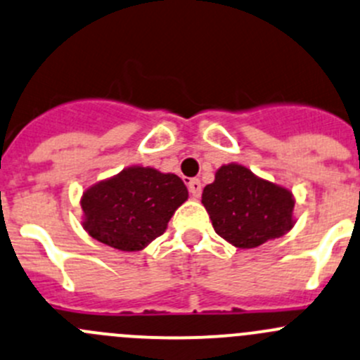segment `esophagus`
<instances>
[{"label": "esophagus", "instance_id": "obj_1", "mask_svg": "<svg viewBox=\"0 0 360 360\" xmlns=\"http://www.w3.org/2000/svg\"><path fill=\"white\" fill-rule=\"evenodd\" d=\"M188 190H190L191 197L197 200V198H200L202 195V183L198 179H190L188 181Z\"/></svg>", "mask_w": 360, "mask_h": 360}]
</instances>
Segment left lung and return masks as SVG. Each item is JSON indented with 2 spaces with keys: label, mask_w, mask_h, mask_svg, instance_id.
I'll use <instances>...</instances> for the list:
<instances>
[{
  "label": "left lung",
  "mask_w": 360,
  "mask_h": 360,
  "mask_svg": "<svg viewBox=\"0 0 360 360\" xmlns=\"http://www.w3.org/2000/svg\"><path fill=\"white\" fill-rule=\"evenodd\" d=\"M202 204L216 233L236 248H257L294 226V197L237 163L219 167Z\"/></svg>",
  "instance_id": "obj_1"
}]
</instances>
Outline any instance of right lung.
I'll return each mask as SVG.
<instances>
[{
	"label": "right lung",
	"instance_id": "obj_1",
	"mask_svg": "<svg viewBox=\"0 0 360 360\" xmlns=\"http://www.w3.org/2000/svg\"><path fill=\"white\" fill-rule=\"evenodd\" d=\"M188 190L176 174L130 167L84 191V229L121 251H139L162 236Z\"/></svg>",
	"mask_w": 360,
	"mask_h": 360
}]
</instances>
